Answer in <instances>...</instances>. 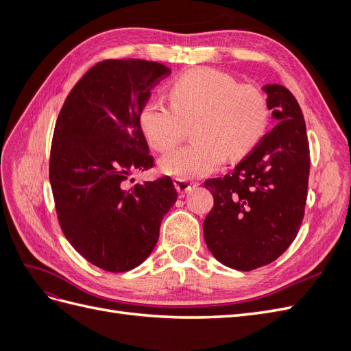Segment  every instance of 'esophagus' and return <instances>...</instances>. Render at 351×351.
I'll list each match as a JSON object with an SVG mask.
<instances>
[{"label": "esophagus", "mask_w": 351, "mask_h": 351, "mask_svg": "<svg viewBox=\"0 0 351 351\" xmlns=\"http://www.w3.org/2000/svg\"><path fill=\"white\" fill-rule=\"evenodd\" d=\"M174 186L177 189L178 193H189L192 192L193 189H196L199 186L197 182H190V180H183V178H176L174 180Z\"/></svg>", "instance_id": "34e87169"}]
</instances>
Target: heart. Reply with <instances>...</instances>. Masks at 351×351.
<instances>
[{
  "instance_id": "1",
  "label": "heart",
  "mask_w": 351,
  "mask_h": 351,
  "mask_svg": "<svg viewBox=\"0 0 351 351\" xmlns=\"http://www.w3.org/2000/svg\"><path fill=\"white\" fill-rule=\"evenodd\" d=\"M171 105L145 102L139 112L143 136L155 151L173 149L193 125L196 142L165 155L159 167L168 176L192 180L214 173L227 156L240 159L267 132L269 107L265 95L240 86L230 74L199 67L178 74L168 83Z\"/></svg>"
}]
</instances>
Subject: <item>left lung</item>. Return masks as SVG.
Segmentation results:
<instances>
[{"label":"left lung","mask_w":351,"mask_h":351,"mask_svg":"<svg viewBox=\"0 0 351 351\" xmlns=\"http://www.w3.org/2000/svg\"><path fill=\"white\" fill-rule=\"evenodd\" d=\"M277 125L224 177L206 180L214 208L204 222L206 246L228 268L252 271L289 249L302 226L309 182V142L293 93L267 84Z\"/></svg>","instance_id":"8db88e82"}]
</instances>
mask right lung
Here are the masks:
<instances>
[{
    "label": "right lung",
    "instance_id": "obj_1",
    "mask_svg": "<svg viewBox=\"0 0 351 351\" xmlns=\"http://www.w3.org/2000/svg\"><path fill=\"white\" fill-rule=\"evenodd\" d=\"M169 73L155 61H101L74 84L58 114L49 182L60 227L71 246L104 271L139 267L177 200L167 176L125 187L133 173L154 167L139 112Z\"/></svg>",
    "mask_w": 351,
    "mask_h": 351
}]
</instances>
